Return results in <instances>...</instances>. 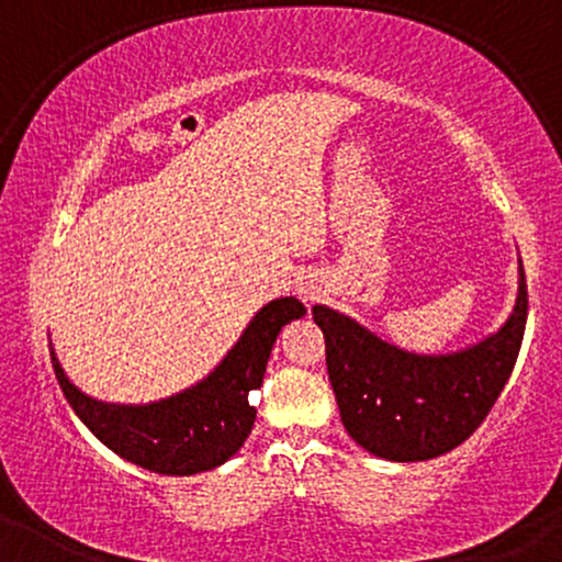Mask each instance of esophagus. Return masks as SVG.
<instances>
[{
	"label": "esophagus",
	"mask_w": 562,
	"mask_h": 562,
	"mask_svg": "<svg viewBox=\"0 0 562 562\" xmlns=\"http://www.w3.org/2000/svg\"><path fill=\"white\" fill-rule=\"evenodd\" d=\"M299 293L303 295V301H317L319 295H322V285H319L317 277H314V274L301 277V280H299Z\"/></svg>",
	"instance_id": "esophagus-1"
}]
</instances>
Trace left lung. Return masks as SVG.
<instances>
[{
  "label": "left lung",
  "mask_w": 562,
  "mask_h": 562,
  "mask_svg": "<svg viewBox=\"0 0 562 562\" xmlns=\"http://www.w3.org/2000/svg\"><path fill=\"white\" fill-rule=\"evenodd\" d=\"M312 314L348 436L383 460H434L475 434L509 380L528 317L524 263L505 327L447 357L406 353L327 306Z\"/></svg>",
  "instance_id": "obj_1"
}]
</instances>
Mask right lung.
<instances>
[{
	"mask_svg": "<svg viewBox=\"0 0 562 562\" xmlns=\"http://www.w3.org/2000/svg\"><path fill=\"white\" fill-rule=\"evenodd\" d=\"M303 314L306 306L295 299L267 303L203 383L156 404L115 406L83 396L53 351L55 378L81 423L115 454L150 473L195 475L243 447L256 420L248 393L261 389L277 335Z\"/></svg>",
	"mask_w": 562,
	"mask_h": 562,
	"instance_id": "1",
	"label": "right lung"
}]
</instances>
